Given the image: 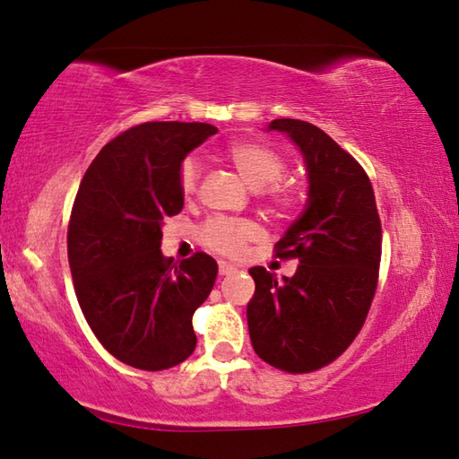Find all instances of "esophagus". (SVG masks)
<instances>
[{
    "instance_id": "esophagus-1",
    "label": "esophagus",
    "mask_w": 459,
    "mask_h": 459,
    "mask_svg": "<svg viewBox=\"0 0 459 459\" xmlns=\"http://www.w3.org/2000/svg\"><path fill=\"white\" fill-rule=\"evenodd\" d=\"M232 271H237L235 265H230V263H227V261H219V273L221 275H230Z\"/></svg>"
}]
</instances>
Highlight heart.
<instances>
[{
    "instance_id": "1",
    "label": "heart",
    "mask_w": 459,
    "mask_h": 459,
    "mask_svg": "<svg viewBox=\"0 0 459 459\" xmlns=\"http://www.w3.org/2000/svg\"><path fill=\"white\" fill-rule=\"evenodd\" d=\"M224 155L230 161L238 176L255 190L267 189L269 206L277 212H290L298 206L299 190L293 184L283 182L285 174V158L273 145L257 139H237L232 142ZM200 168L194 160H186L180 168V190L184 198H192L198 190ZM202 245L214 253L237 257L243 253L248 240L257 237V227L248 221H235L216 216L206 221L198 232Z\"/></svg>"
}]
</instances>
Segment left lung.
<instances>
[{"instance_id":"obj_1","label":"left lung","mask_w":459,"mask_h":459,"mask_svg":"<svg viewBox=\"0 0 459 459\" xmlns=\"http://www.w3.org/2000/svg\"><path fill=\"white\" fill-rule=\"evenodd\" d=\"M269 129L299 147L309 190L306 211L275 245V257L299 261L295 275L277 281L265 267L248 269V336L259 359L304 375L359 336L377 291L383 229L367 172L328 134L299 119H275Z\"/></svg>"}]
</instances>
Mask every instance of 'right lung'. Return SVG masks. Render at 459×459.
I'll list each match as a JSON object with an SVG mask.
<instances>
[{"mask_svg": "<svg viewBox=\"0 0 459 459\" xmlns=\"http://www.w3.org/2000/svg\"><path fill=\"white\" fill-rule=\"evenodd\" d=\"M208 123L150 121L123 131L92 160L68 222V263L92 333L115 359L166 370L196 348L192 316L219 265L161 255V224L182 211L180 166L216 134Z\"/></svg>", "mask_w": 459, "mask_h": 459, "instance_id": "add662e5", "label": "right lung"}]
</instances>
